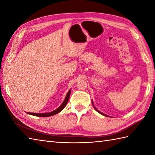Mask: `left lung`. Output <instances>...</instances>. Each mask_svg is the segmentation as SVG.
I'll list each match as a JSON object with an SVG mask.
<instances>
[{
	"instance_id": "obj_1",
	"label": "left lung",
	"mask_w": 155,
	"mask_h": 155,
	"mask_svg": "<svg viewBox=\"0 0 155 155\" xmlns=\"http://www.w3.org/2000/svg\"><path fill=\"white\" fill-rule=\"evenodd\" d=\"M93 106H94V104H93ZM94 109H95V110H97V111L98 112V113H99L100 114H103V115H104V116H107V117H108V115H106V114H104V113H101V111H99V110H98L97 109V108L94 107Z\"/></svg>"
}]
</instances>
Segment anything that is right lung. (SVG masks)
I'll list each match as a JSON object with an SVG mask.
<instances>
[{
  "label": "right lung",
  "instance_id": "1",
  "mask_svg": "<svg viewBox=\"0 0 155 155\" xmlns=\"http://www.w3.org/2000/svg\"><path fill=\"white\" fill-rule=\"evenodd\" d=\"M71 92V90L68 91V93L67 94V96H66V97H65V99L63 101V103H62V104L57 108V109H56V110L52 111V112H50V113H27L29 114L33 115V116H36V117H47L52 116V115H54L56 114L60 113L61 110H62L64 109V108L66 107V105H67L68 101V99H69V97H70Z\"/></svg>",
  "mask_w": 155,
  "mask_h": 155
}]
</instances>
